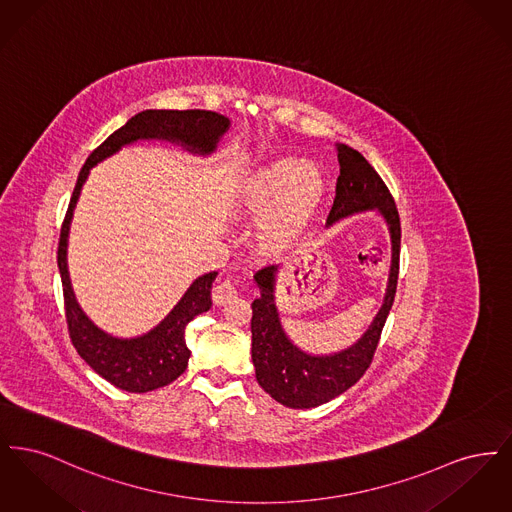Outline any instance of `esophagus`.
Here are the masks:
<instances>
[{
    "mask_svg": "<svg viewBox=\"0 0 512 512\" xmlns=\"http://www.w3.org/2000/svg\"><path fill=\"white\" fill-rule=\"evenodd\" d=\"M236 295H238V290H236L234 282H232V280H224V282H220L219 286L215 288V303H217V305H224V303H228L230 299H234Z\"/></svg>",
    "mask_w": 512,
    "mask_h": 512,
    "instance_id": "obj_1",
    "label": "esophagus"
}]
</instances>
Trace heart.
I'll use <instances>...</instances> for the list:
<instances>
[{
    "mask_svg": "<svg viewBox=\"0 0 512 512\" xmlns=\"http://www.w3.org/2000/svg\"><path fill=\"white\" fill-rule=\"evenodd\" d=\"M326 195V178L301 159H278L253 172L236 197V211L259 217L257 240L265 249L290 244L315 219Z\"/></svg>",
    "mask_w": 512,
    "mask_h": 512,
    "instance_id": "1",
    "label": "heart"
}]
</instances>
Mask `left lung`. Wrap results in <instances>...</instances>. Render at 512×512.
I'll list each match as a JSON object with an SVG mask.
<instances>
[{
	"label": "left lung",
	"mask_w": 512,
	"mask_h": 512,
	"mask_svg": "<svg viewBox=\"0 0 512 512\" xmlns=\"http://www.w3.org/2000/svg\"><path fill=\"white\" fill-rule=\"evenodd\" d=\"M340 176L328 226L363 211H378L390 230L391 267L384 303L361 340L340 353L311 355L293 343L276 307L278 267L261 268L253 278L261 295L251 303V359L257 382L268 395L290 409H313L349 390L372 363L382 328L390 315L399 276L401 222L388 186L353 147L338 144Z\"/></svg>",
	"instance_id": "obj_1"
}]
</instances>
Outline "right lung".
I'll list each match as a JSON object with an SVG mask.
<instances>
[{"mask_svg": "<svg viewBox=\"0 0 512 512\" xmlns=\"http://www.w3.org/2000/svg\"><path fill=\"white\" fill-rule=\"evenodd\" d=\"M230 128V121L213 111L188 109V111H165L147 109L134 115L130 121L115 130L101 146L96 147L86 159L78 174L73 197L67 215L61 226L57 265L63 282L65 297V317L69 326V336L78 355L98 372L101 378L130 393H146L169 386L188 366L190 349L184 340L186 324L197 315L211 309V286L217 272H207L199 276L184 293V297L174 305L171 313L161 320L153 330L144 336L122 340L99 330L98 326L86 317L74 297L69 268H67V244L73 220L74 207L80 197V190L90 174L103 159L117 153L122 146L134 144L138 140H165L180 144L186 151L195 155H209L217 149L220 138Z\"/></svg>", "mask_w": 512, "mask_h": 512, "instance_id": "add662e5", "label": "right lung"}]
</instances>
